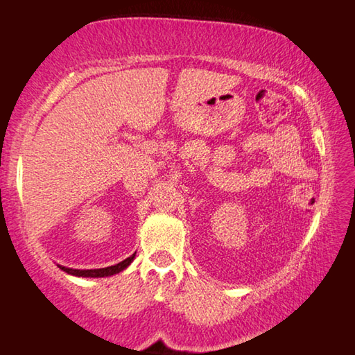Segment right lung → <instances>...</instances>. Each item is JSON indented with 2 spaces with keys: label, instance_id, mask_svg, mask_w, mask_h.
Masks as SVG:
<instances>
[{
  "label": "right lung",
  "instance_id": "1",
  "mask_svg": "<svg viewBox=\"0 0 355 355\" xmlns=\"http://www.w3.org/2000/svg\"><path fill=\"white\" fill-rule=\"evenodd\" d=\"M135 253L129 258H125L124 261H121L118 264H114V266H108V268H100V269H71V268H62L63 271L68 272V274H73V276H78V277H107V276H113V274H118L125 269L129 264L134 260Z\"/></svg>",
  "mask_w": 355,
  "mask_h": 355
}]
</instances>
